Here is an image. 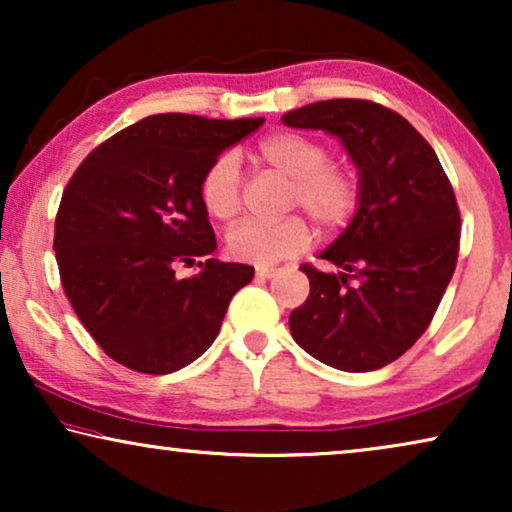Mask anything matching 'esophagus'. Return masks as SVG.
<instances>
[{
    "label": "esophagus",
    "instance_id": "obj_1",
    "mask_svg": "<svg viewBox=\"0 0 512 512\" xmlns=\"http://www.w3.org/2000/svg\"><path fill=\"white\" fill-rule=\"evenodd\" d=\"M277 268H256V277L258 279H270V277H275L277 275Z\"/></svg>",
    "mask_w": 512,
    "mask_h": 512
}]
</instances>
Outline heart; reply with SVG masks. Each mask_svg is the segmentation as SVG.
I'll return each instance as SVG.
<instances>
[{
  "label": "heart",
  "mask_w": 512,
  "mask_h": 512,
  "mask_svg": "<svg viewBox=\"0 0 512 512\" xmlns=\"http://www.w3.org/2000/svg\"><path fill=\"white\" fill-rule=\"evenodd\" d=\"M256 156L268 170L291 181L289 205L324 230H335L359 205V179L345 165L328 163V149L296 132H275L258 142ZM200 200L214 219L230 221L242 209V174L233 153L212 160L200 179ZM310 230L298 216L282 221H242L228 233V251L237 261L275 265L307 249Z\"/></svg>",
  "instance_id": "obj_1"
}]
</instances>
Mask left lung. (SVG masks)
<instances>
[{
	"label": "left lung",
	"instance_id": "obj_1",
	"mask_svg": "<svg viewBox=\"0 0 512 512\" xmlns=\"http://www.w3.org/2000/svg\"><path fill=\"white\" fill-rule=\"evenodd\" d=\"M282 123L338 137L356 172L359 205L338 240L303 265L310 296L291 312L293 340L345 373H368L415 345L431 324L459 256V209L429 142L396 111L324 100Z\"/></svg>",
	"mask_w": 512,
	"mask_h": 512
}]
</instances>
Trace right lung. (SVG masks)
Masks as SVG:
<instances>
[{
  "mask_svg": "<svg viewBox=\"0 0 512 512\" xmlns=\"http://www.w3.org/2000/svg\"><path fill=\"white\" fill-rule=\"evenodd\" d=\"M265 118L156 114L116 132L83 160L55 216V258L76 317L104 354L146 375L188 366L219 335L230 298L254 279L216 251L200 200L212 160Z\"/></svg>",
  "mask_w": 512,
  "mask_h": 512,
  "instance_id": "right-lung-1",
  "label": "right lung"
}]
</instances>
